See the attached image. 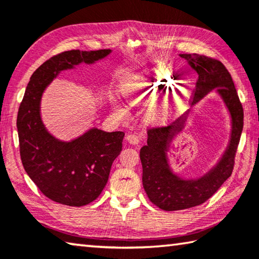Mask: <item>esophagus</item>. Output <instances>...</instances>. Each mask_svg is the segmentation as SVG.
Segmentation results:
<instances>
[{"mask_svg":"<svg viewBox=\"0 0 259 259\" xmlns=\"http://www.w3.org/2000/svg\"><path fill=\"white\" fill-rule=\"evenodd\" d=\"M126 140H128V143L131 144V145H137L139 143V138L136 135H128L126 136Z\"/></svg>","mask_w":259,"mask_h":259,"instance_id":"esophagus-1","label":"esophagus"}]
</instances>
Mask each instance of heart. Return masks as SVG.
<instances>
[{
  "label": "heart",
  "instance_id": "heart-1",
  "mask_svg": "<svg viewBox=\"0 0 259 259\" xmlns=\"http://www.w3.org/2000/svg\"><path fill=\"white\" fill-rule=\"evenodd\" d=\"M175 82L176 77L169 73L152 72L143 76L135 75L125 83L124 93L133 104H145L159 94L164 93ZM181 100H176L177 106Z\"/></svg>",
  "mask_w": 259,
  "mask_h": 259
}]
</instances>
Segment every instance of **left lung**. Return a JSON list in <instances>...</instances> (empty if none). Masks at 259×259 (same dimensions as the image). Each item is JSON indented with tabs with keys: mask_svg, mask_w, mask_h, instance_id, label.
<instances>
[{
	"mask_svg": "<svg viewBox=\"0 0 259 259\" xmlns=\"http://www.w3.org/2000/svg\"><path fill=\"white\" fill-rule=\"evenodd\" d=\"M191 68L198 73L192 105L216 89L231 116L229 145L221 159L202 176L183 178L175 174L168 159L174 138L185 128L191 111L166 128L147 131V145L140 150L143 165V186L153 203L165 211L183 210L202 204L218 191L229 178L234 166V156L243 128V108L236 94L231 74L221 61L198 54H182Z\"/></svg>",
	"mask_w": 259,
	"mask_h": 259,
	"instance_id": "8db88e82",
	"label": "left lung"
}]
</instances>
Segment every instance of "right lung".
Wrapping results in <instances>:
<instances>
[{
    "instance_id": "right-lung-1",
    "label": "right lung",
    "mask_w": 259,
    "mask_h": 259,
    "mask_svg": "<svg viewBox=\"0 0 259 259\" xmlns=\"http://www.w3.org/2000/svg\"><path fill=\"white\" fill-rule=\"evenodd\" d=\"M112 50H71L54 56L30 76L17 116L20 157L25 171L50 200L71 207L89 204L108 181L113 161L122 151L124 133L91 128L64 142L46 129L41 99L47 87L66 69L93 65Z\"/></svg>"
}]
</instances>
